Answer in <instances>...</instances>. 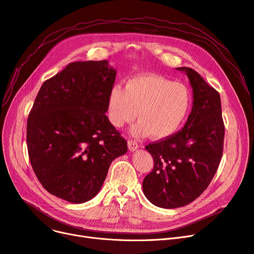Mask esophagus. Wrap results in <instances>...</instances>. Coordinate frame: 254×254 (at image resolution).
Returning <instances> with one entry per match:
<instances>
[{"mask_svg": "<svg viewBox=\"0 0 254 254\" xmlns=\"http://www.w3.org/2000/svg\"><path fill=\"white\" fill-rule=\"evenodd\" d=\"M127 146L130 151H135L139 148V144L135 140H128L127 141Z\"/></svg>", "mask_w": 254, "mask_h": 254, "instance_id": "1", "label": "esophagus"}]
</instances>
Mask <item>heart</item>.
<instances>
[{"mask_svg": "<svg viewBox=\"0 0 254 254\" xmlns=\"http://www.w3.org/2000/svg\"><path fill=\"white\" fill-rule=\"evenodd\" d=\"M192 105L189 88L162 75L147 73L129 79L125 89L114 86L108 97V116L116 127L130 124L137 136L150 135L153 139L173 136L184 125Z\"/></svg>", "mask_w": 254, "mask_h": 254, "instance_id": "obj_1", "label": "heart"}]
</instances>
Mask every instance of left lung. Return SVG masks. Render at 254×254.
<instances>
[{"label":"left lung","instance_id":"8db88e82","mask_svg":"<svg viewBox=\"0 0 254 254\" xmlns=\"http://www.w3.org/2000/svg\"><path fill=\"white\" fill-rule=\"evenodd\" d=\"M193 106L185 127L173 136L150 143L153 169L143 181V193L154 205L176 208L191 203L207 188L223 152L224 124L217 90L189 67Z\"/></svg>","mask_w":254,"mask_h":254}]
</instances>
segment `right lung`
Masks as SVG:
<instances>
[{"mask_svg":"<svg viewBox=\"0 0 254 254\" xmlns=\"http://www.w3.org/2000/svg\"><path fill=\"white\" fill-rule=\"evenodd\" d=\"M115 76L107 60L72 62L35 98L27 124L30 162L43 188L63 200H90L127 150L105 114Z\"/></svg>","mask_w":254,"mask_h":254,"instance_id":"obj_1","label":"right lung"}]
</instances>
